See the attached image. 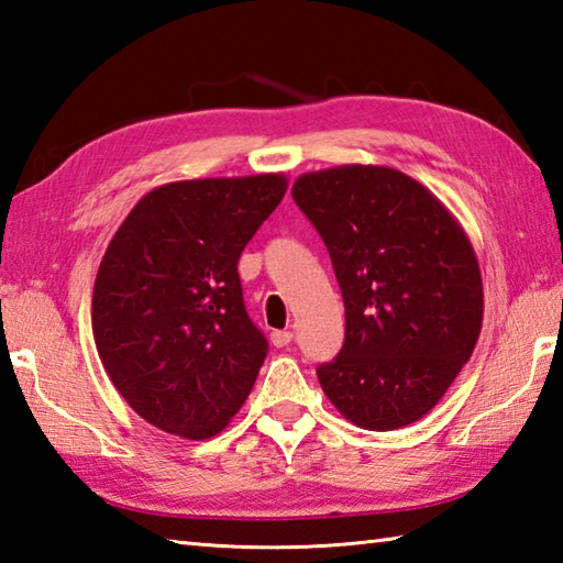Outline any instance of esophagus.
Masks as SVG:
<instances>
[{"label":"esophagus","mask_w":563,"mask_h":563,"mask_svg":"<svg viewBox=\"0 0 563 563\" xmlns=\"http://www.w3.org/2000/svg\"><path fill=\"white\" fill-rule=\"evenodd\" d=\"M292 341V331L283 329V331H271V343L275 345V349H285Z\"/></svg>","instance_id":"1"}]
</instances>
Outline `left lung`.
<instances>
[{"mask_svg": "<svg viewBox=\"0 0 563 563\" xmlns=\"http://www.w3.org/2000/svg\"><path fill=\"white\" fill-rule=\"evenodd\" d=\"M292 198L324 239L345 305L343 349L317 367L321 389L357 428L416 423L479 341L484 288L470 236L389 166L309 172Z\"/></svg>", "mask_w": 563, "mask_h": 563, "instance_id": "left-lung-1", "label": "left lung"}]
</instances>
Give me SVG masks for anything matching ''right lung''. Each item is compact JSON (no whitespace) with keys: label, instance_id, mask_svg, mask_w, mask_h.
<instances>
[{"label":"right lung","instance_id":"add662e5","mask_svg":"<svg viewBox=\"0 0 563 563\" xmlns=\"http://www.w3.org/2000/svg\"><path fill=\"white\" fill-rule=\"evenodd\" d=\"M285 190L283 174L174 181L118 227L91 327L113 387L147 423L206 440L242 409L268 343L244 309L236 263Z\"/></svg>","mask_w":563,"mask_h":563}]
</instances>
